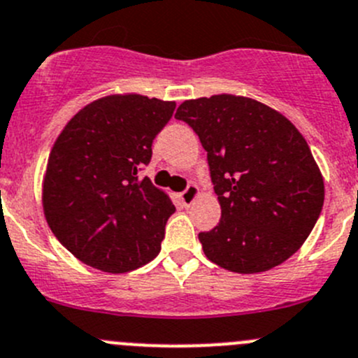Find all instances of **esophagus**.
<instances>
[{"mask_svg": "<svg viewBox=\"0 0 358 358\" xmlns=\"http://www.w3.org/2000/svg\"><path fill=\"white\" fill-rule=\"evenodd\" d=\"M197 196H199V189H197V185H187V189L180 194V201H182L183 206H190V204L196 201Z\"/></svg>", "mask_w": 358, "mask_h": 358, "instance_id": "1", "label": "esophagus"}]
</instances>
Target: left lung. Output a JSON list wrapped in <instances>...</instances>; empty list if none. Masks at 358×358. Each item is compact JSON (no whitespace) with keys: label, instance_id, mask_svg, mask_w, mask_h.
I'll list each match as a JSON object with an SVG mask.
<instances>
[{"label":"left lung","instance_id":"obj_1","mask_svg":"<svg viewBox=\"0 0 358 358\" xmlns=\"http://www.w3.org/2000/svg\"><path fill=\"white\" fill-rule=\"evenodd\" d=\"M175 119L199 136L222 208L220 222L199 232L208 259L245 275L285 262L324 206V178L303 134L276 110L231 94L182 103Z\"/></svg>","mask_w":358,"mask_h":358}]
</instances>
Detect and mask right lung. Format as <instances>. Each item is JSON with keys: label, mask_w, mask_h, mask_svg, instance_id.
Masks as SVG:
<instances>
[{"label": "right lung", "mask_w": 358, "mask_h": 358, "mask_svg": "<svg viewBox=\"0 0 358 358\" xmlns=\"http://www.w3.org/2000/svg\"><path fill=\"white\" fill-rule=\"evenodd\" d=\"M175 108L140 94L108 96L80 110L59 134L45 173V218L87 266L126 273L161 252L175 206L140 171Z\"/></svg>", "instance_id": "1"}]
</instances>
